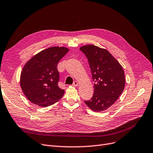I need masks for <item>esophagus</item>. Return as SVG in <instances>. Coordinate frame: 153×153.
I'll return each instance as SVG.
<instances>
[{
    "label": "esophagus",
    "mask_w": 153,
    "mask_h": 153,
    "mask_svg": "<svg viewBox=\"0 0 153 153\" xmlns=\"http://www.w3.org/2000/svg\"><path fill=\"white\" fill-rule=\"evenodd\" d=\"M77 86H78V82H77V81H75L74 82H73V84H72V86H74V87H77Z\"/></svg>",
    "instance_id": "obj_1"
}]
</instances>
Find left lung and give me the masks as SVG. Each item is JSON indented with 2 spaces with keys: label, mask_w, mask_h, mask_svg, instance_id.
<instances>
[{
  "label": "left lung",
  "mask_w": 153,
  "mask_h": 153,
  "mask_svg": "<svg viewBox=\"0 0 153 153\" xmlns=\"http://www.w3.org/2000/svg\"><path fill=\"white\" fill-rule=\"evenodd\" d=\"M80 50L88 59L94 82L93 97L84 103L94 111L106 110L123 91L126 80L123 68L106 49L88 45Z\"/></svg>",
  "instance_id": "left-lung-1"
}]
</instances>
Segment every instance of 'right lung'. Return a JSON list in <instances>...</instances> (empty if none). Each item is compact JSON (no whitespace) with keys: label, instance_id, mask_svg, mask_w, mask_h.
Here are the masks:
<instances>
[{"label":"right lung","instance_id":"1","mask_svg":"<svg viewBox=\"0 0 153 153\" xmlns=\"http://www.w3.org/2000/svg\"><path fill=\"white\" fill-rule=\"evenodd\" d=\"M69 52L65 47H50L27 62L20 77L21 88L31 103L42 107L52 105L64 94L58 86L57 64Z\"/></svg>","mask_w":153,"mask_h":153}]
</instances>
